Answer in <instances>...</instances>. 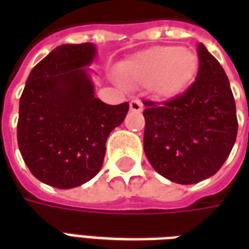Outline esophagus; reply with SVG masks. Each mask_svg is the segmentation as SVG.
<instances>
[{"label": "esophagus", "mask_w": 249, "mask_h": 249, "mask_svg": "<svg viewBox=\"0 0 249 249\" xmlns=\"http://www.w3.org/2000/svg\"><path fill=\"white\" fill-rule=\"evenodd\" d=\"M142 103H141L140 100H132L129 103V108L132 112H141L142 110Z\"/></svg>", "instance_id": "1"}]
</instances>
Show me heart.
<instances>
[{
    "label": "heart",
    "instance_id": "obj_1",
    "mask_svg": "<svg viewBox=\"0 0 249 249\" xmlns=\"http://www.w3.org/2000/svg\"><path fill=\"white\" fill-rule=\"evenodd\" d=\"M197 66V56L189 49L155 46L120 64L117 73L128 84L151 85L157 96L173 97L192 81Z\"/></svg>",
    "mask_w": 249,
    "mask_h": 249
}]
</instances>
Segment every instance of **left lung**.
<instances>
[{
  "mask_svg": "<svg viewBox=\"0 0 249 249\" xmlns=\"http://www.w3.org/2000/svg\"><path fill=\"white\" fill-rule=\"evenodd\" d=\"M196 80L167 101L144 100V152L157 173L178 184L213 176L237 135L235 98L220 62L198 44Z\"/></svg>",
  "mask_w": 249,
  "mask_h": 249,
  "instance_id": "left-lung-1",
  "label": "left lung"
}]
</instances>
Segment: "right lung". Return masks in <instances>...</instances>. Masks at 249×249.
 I'll use <instances>...</instances> for the list:
<instances>
[{"instance_id":"obj_1","label":"right lung","mask_w":249,"mask_h":249,"mask_svg":"<svg viewBox=\"0 0 249 249\" xmlns=\"http://www.w3.org/2000/svg\"><path fill=\"white\" fill-rule=\"evenodd\" d=\"M94 54L89 42L57 46L32 69L19 98V152L33 176L54 188L78 187L100 172L109 133L129 109L94 97L84 68Z\"/></svg>"}]
</instances>
